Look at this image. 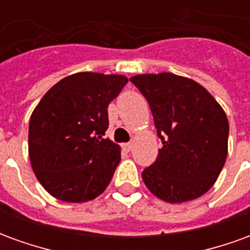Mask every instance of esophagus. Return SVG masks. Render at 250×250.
<instances>
[{
    "mask_svg": "<svg viewBox=\"0 0 250 250\" xmlns=\"http://www.w3.org/2000/svg\"><path fill=\"white\" fill-rule=\"evenodd\" d=\"M122 148H123L125 152H128V151H131L132 145H131V143H123V145H122Z\"/></svg>",
    "mask_w": 250,
    "mask_h": 250,
    "instance_id": "obj_1",
    "label": "esophagus"
}]
</instances>
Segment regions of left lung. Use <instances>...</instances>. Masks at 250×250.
<instances>
[{
	"instance_id": "8db88e82",
	"label": "left lung",
	"mask_w": 250,
	"mask_h": 250,
	"mask_svg": "<svg viewBox=\"0 0 250 250\" xmlns=\"http://www.w3.org/2000/svg\"><path fill=\"white\" fill-rule=\"evenodd\" d=\"M148 102L162 141L157 161L142 178L158 198L181 204L204 195L228 155L225 111L201 84L170 72L130 79Z\"/></svg>"
}]
</instances>
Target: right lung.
<instances>
[{"instance_id": "1", "label": "right lung", "mask_w": 250, "mask_h": 250, "mask_svg": "<svg viewBox=\"0 0 250 250\" xmlns=\"http://www.w3.org/2000/svg\"><path fill=\"white\" fill-rule=\"evenodd\" d=\"M128 82L123 75L79 72L42 96L29 120V159L39 182L64 202L103 193L120 162V147L104 138L108 104Z\"/></svg>"}]
</instances>
